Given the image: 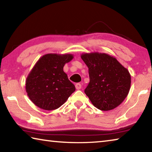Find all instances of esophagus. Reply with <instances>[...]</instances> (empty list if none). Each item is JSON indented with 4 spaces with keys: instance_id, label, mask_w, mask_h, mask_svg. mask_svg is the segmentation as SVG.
<instances>
[{
    "instance_id": "esophagus-1",
    "label": "esophagus",
    "mask_w": 152,
    "mask_h": 152,
    "mask_svg": "<svg viewBox=\"0 0 152 152\" xmlns=\"http://www.w3.org/2000/svg\"><path fill=\"white\" fill-rule=\"evenodd\" d=\"M75 86H76V88L77 90H80V88H82V85H81V84H80V83H77V84H76Z\"/></svg>"
}]
</instances>
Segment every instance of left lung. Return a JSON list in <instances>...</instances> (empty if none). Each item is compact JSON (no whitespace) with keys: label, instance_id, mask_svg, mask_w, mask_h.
<instances>
[{"label":"left lung","instance_id":"1","mask_svg":"<svg viewBox=\"0 0 152 152\" xmlns=\"http://www.w3.org/2000/svg\"><path fill=\"white\" fill-rule=\"evenodd\" d=\"M81 58L88 68L90 82L84 92L92 104L107 111L121 104L131 87L127 69L107 53H85Z\"/></svg>","mask_w":152,"mask_h":152}]
</instances>
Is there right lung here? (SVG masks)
<instances>
[{
    "instance_id": "add662e5",
    "label": "right lung",
    "mask_w": 152,
    "mask_h": 152,
    "mask_svg": "<svg viewBox=\"0 0 152 152\" xmlns=\"http://www.w3.org/2000/svg\"><path fill=\"white\" fill-rule=\"evenodd\" d=\"M73 58L70 53H48L39 59L25 82L26 92L33 104L51 110L58 109L68 100L76 88L63 68Z\"/></svg>"
}]
</instances>
